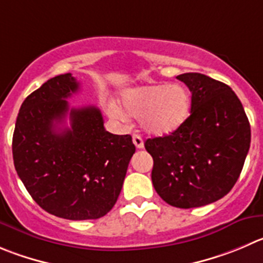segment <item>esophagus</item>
Instances as JSON below:
<instances>
[{"instance_id":"esophagus-1","label":"esophagus","mask_w":263,"mask_h":263,"mask_svg":"<svg viewBox=\"0 0 263 263\" xmlns=\"http://www.w3.org/2000/svg\"><path fill=\"white\" fill-rule=\"evenodd\" d=\"M133 143L137 148H143V139L138 134H134L133 136Z\"/></svg>"}]
</instances>
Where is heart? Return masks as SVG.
<instances>
[{
	"label": "heart",
	"instance_id": "b5f03b06",
	"mask_svg": "<svg viewBox=\"0 0 263 263\" xmlns=\"http://www.w3.org/2000/svg\"><path fill=\"white\" fill-rule=\"evenodd\" d=\"M121 103L130 116L141 119L142 126L152 136H167L184 124L191 109V97L182 85L155 84L133 87L122 92ZM109 112L116 119L125 115L115 104Z\"/></svg>",
	"mask_w": 263,
	"mask_h": 263
}]
</instances>
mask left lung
Wrapping results in <instances>:
<instances>
[{"label":"left lung","mask_w":263,"mask_h":263,"mask_svg":"<svg viewBox=\"0 0 263 263\" xmlns=\"http://www.w3.org/2000/svg\"><path fill=\"white\" fill-rule=\"evenodd\" d=\"M191 91V115L169 136L147 139L152 183L172 206L197 208L236 183L251 146V125L229 85L201 73L177 76Z\"/></svg>","instance_id":"8db88e82"}]
</instances>
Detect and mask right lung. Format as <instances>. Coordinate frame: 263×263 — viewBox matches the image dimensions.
I'll return each mask as SVG.
<instances>
[{"mask_svg": "<svg viewBox=\"0 0 263 263\" xmlns=\"http://www.w3.org/2000/svg\"><path fill=\"white\" fill-rule=\"evenodd\" d=\"M79 89L71 73L47 80L23 102L12 136L15 171L32 199L72 221L101 218L114 208L136 152L129 134L104 129L97 107L69 108L67 99Z\"/></svg>", "mask_w": 263, "mask_h": 263, "instance_id": "1", "label": "right lung"}]
</instances>
